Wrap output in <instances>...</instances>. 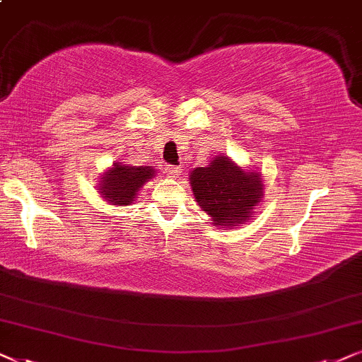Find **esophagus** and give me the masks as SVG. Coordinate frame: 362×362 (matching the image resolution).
<instances>
[{"mask_svg":"<svg viewBox=\"0 0 362 362\" xmlns=\"http://www.w3.org/2000/svg\"><path fill=\"white\" fill-rule=\"evenodd\" d=\"M180 172H182L180 167H175V165H167L165 167V173H167L168 177H172V178H175V177L180 175Z\"/></svg>","mask_w":362,"mask_h":362,"instance_id":"34e87169","label":"esophagus"}]
</instances>
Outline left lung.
<instances>
[{"mask_svg":"<svg viewBox=\"0 0 362 362\" xmlns=\"http://www.w3.org/2000/svg\"><path fill=\"white\" fill-rule=\"evenodd\" d=\"M192 192L214 226L230 228L248 221L263 200V178L240 167L228 156H215L189 175Z\"/></svg>","mask_w":362,"mask_h":362,"instance_id":"left-lung-1","label":"left lung"}]
</instances>
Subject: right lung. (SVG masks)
<instances>
[{
  "mask_svg": "<svg viewBox=\"0 0 362 362\" xmlns=\"http://www.w3.org/2000/svg\"><path fill=\"white\" fill-rule=\"evenodd\" d=\"M157 170L152 165H129V163L114 162L99 178L98 192L110 205L127 206L137 199L139 190L146 182L156 177Z\"/></svg>",
  "mask_w": 362,
  "mask_h": 362,
  "instance_id": "1",
  "label": "right lung"
}]
</instances>
